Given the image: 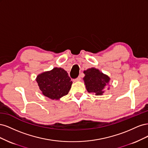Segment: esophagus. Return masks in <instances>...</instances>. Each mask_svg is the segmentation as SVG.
Segmentation results:
<instances>
[{"label":"esophagus","instance_id":"34e87169","mask_svg":"<svg viewBox=\"0 0 148 148\" xmlns=\"http://www.w3.org/2000/svg\"><path fill=\"white\" fill-rule=\"evenodd\" d=\"M80 80H81V77H78V78H77L74 79V82H79V81H80Z\"/></svg>","mask_w":148,"mask_h":148}]
</instances>
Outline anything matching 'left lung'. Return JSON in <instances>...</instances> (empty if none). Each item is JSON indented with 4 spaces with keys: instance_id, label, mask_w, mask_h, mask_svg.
Wrapping results in <instances>:
<instances>
[{
    "instance_id": "1",
    "label": "left lung",
    "mask_w": 148,
    "mask_h": 148,
    "mask_svg": "<svg viewBox=\"0 0 148 148\" xmlns=\"http://www.w3.org/2000/svg\"><path fill=\"white\" fill-rule=\"evenodd\" d=\"M83 73L85 75L83 80L88 92L95 93L96 96L102 95L104 88L109 83L110 78L95 68L89 69Z\"/></svg>"
}]
</instances>
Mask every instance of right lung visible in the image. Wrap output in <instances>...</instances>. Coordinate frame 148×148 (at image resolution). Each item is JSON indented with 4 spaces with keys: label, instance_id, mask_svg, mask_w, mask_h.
<instances>
[{
    "label": "right lung",
    "instance_id": "1",
    "mask_svg": "<svg viewBox=\"0 0 148 148\" xmlns=\"http://www.w3.org/2000/svg\"><path fill=\"white\" fill-rule=\"evenodd\" d=\"M36 80L42 95L52 100L66 95L72 84L66 71L57 67L38 75Z\"/></svg>",
    "mask_w": 148,
    "mask_h": 148
}]
</instances>
